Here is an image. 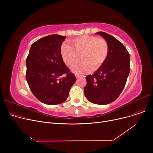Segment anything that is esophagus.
<instances>
[{
    "label": "esophagus",
    "mask_w": 153,
    "mask_h": 153,
    "mask_svg": "<svg viewBox=\"0 0 153 153\" xmlns=\"http://www.w3.org/2000/svg\"><path fill=\"white\" fill-rule=\"evenodd\" d=\"M82 77V76H80V75H77V74L76 75V77L77 79H78V78H79V77Z\"/></svg>",
    "instance_id": "34e87169"
}]
</instances>
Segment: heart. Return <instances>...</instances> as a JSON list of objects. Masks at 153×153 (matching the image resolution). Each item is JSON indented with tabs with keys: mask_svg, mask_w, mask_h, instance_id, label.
<instances>
[{
	"mask_svg": "<svg viewBox=\"0 0 153 153\" xmlns=\"http://www.w3.org/2000/svg\"><path fill=\"white\" fill-rule=\"evenodd\" d=\"M72 47L64 43L61 48V53L64 62L71 66L79 59V55L82 61L78 62L72 68V72L82 74L99 69L105 63L108 55L109 47L107 42L103 38L95 36L84 35L72 39Z\"/></svg>",
	"mask_w": 153,
	"mask_h": 153,
	"instance_id": "heart-1",
	"label": "heart"
}]
</instances>
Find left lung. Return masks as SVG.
<instances>
[{
    "instance_id": "1",
    "label": "left lung",
    "mask_w": 153,
    "mask_h": 153,
    "mask_svg": "<svg viewBox=\"0 0 153 153\" xmlns=\"http://www.w3.org/2000/svg\"><path fill=\"white\" fill-rule=\"evenodd\" d=\"M96 34L107 42L108 55L99 69L86 76L84 92L91 102L106 105L115 101L124 89L130 71V54L123 45L113 36L102 31Z\"/></svg>"
}]
</instances>
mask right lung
<instances>
[{
  "label": "right lung",
  "mask_w": 153,
  "mask_h": 153,
  "mask_svg": "<svg viewBox=\"0 0 153 153\" xmlns=\"http://www.w3.org/2000/svg\"><path fill=\"white\" fill-rule=\"evenodd\" d=\"M66 36L48 35L32 44L26 59V79L35 97L47 105H57L68 97L75 75L64 62L61 48ZM63 74L66 76L60 78Z\"/></svg>",
  "instance_id": "right-lung-1"
}]
</instances>
